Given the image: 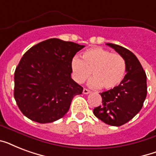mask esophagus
<instances>
[{
	"mask_svg": "<svg viewBox=\"0 0 156 156\" xmlns=\"http://www.w3.org/2000/svg\"><path fill=\"white\" fill-rule=\"evenodd\" d=\"M83 94H85V95H87V94H89V93H90V90H87V89H86V88H84L83 89Z\"/></svg>",
	"mask_w": 156,
	"mask_h": 156,
	"instance_id": "1",
	"label": "esophagus"
}]
</instances>
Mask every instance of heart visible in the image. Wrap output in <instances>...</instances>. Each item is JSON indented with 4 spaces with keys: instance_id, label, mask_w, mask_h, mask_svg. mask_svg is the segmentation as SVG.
<instances>
[{
    "instance_id": "1",
    "label": "heart",
    "mask_w": 156,
    "mask_h": 156,
    "mask_svg": "<svg viewBox=\"0 0 156 156\" xmlns=\"http://www.w3.org/2000/svg\"><path fill=\"white\" fill-rule=\"evenodd\" d=\"M72 76L75 82L83 83L91 74L89 82L93 88L101 87L106 90L116 87L123 81L126 73L125 59L118 53H112L104 48L87 49L82 55V60L74 57L71 61Z\"/></svg>"
}]
</instances>
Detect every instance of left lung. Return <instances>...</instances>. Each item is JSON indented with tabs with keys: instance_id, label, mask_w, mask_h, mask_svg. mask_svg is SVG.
<instances>
[{
	"instance_id": "left-lung-1",
	"label": "left lung",
	"mask_w": 156,
	"mask_h": 156,
	"mask_svg": "<svg viewBox=\"0 0 156 156\" xmlns=\"http://www.w3.org/2000/svg\"><path fill=\"white\" fill-rule=\"evenodd\" d=\"M126 61V74L116 87L100 93L102 105L93 110L94 115L104 123L121 126L139 112L147 97V75L143 66L129 50L120 45L107 44Z\"/></svg>"
}]
</instances>
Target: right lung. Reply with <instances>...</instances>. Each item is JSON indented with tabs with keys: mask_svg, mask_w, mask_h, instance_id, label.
Masks as SVG:
<instances>
[{
	"mask_svg": "<svg viewBox=\"0 0 156 156\" xmlns=\"http://www.w3.org/2000/svg\"><path fill=\"white\" fill-rule=\"evenodd\" d=\"M84 47L53 38L23 55L14 72L13 95L24 116L45 124L66 115L73 98L83 93L71 78V61Z\"/></svg>",
	"mask_w": 156,
	"mask_h": 156,
	"instance_id": "right-lung-1",
	"label": "right lung"
}]
</instances>
